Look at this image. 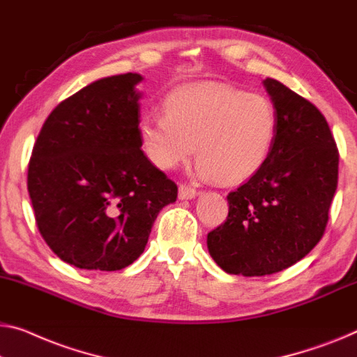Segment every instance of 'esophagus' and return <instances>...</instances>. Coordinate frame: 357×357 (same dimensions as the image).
<instances>
[{
    "label": "esophagus",
    "instance_id": "esophagus-1",
    "mask_svg": "<svg viewBox=\"0 0 357 357\" xmlns=\"http://www.w3.org/2000/svg\"><path fill=\"white\" fill-rule=\"evenodd\" d=\"M197 190L192 188V185H185V184H181L179 185V199L181 200H190V199H195L197 197Z\"/></svg>",
    "mask_w": 357,
    "mask_h": 357
}]
</instances>
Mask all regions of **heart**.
<instances>
[{"label": "heart", "instance_id": "1", "mask_svg": "<svg viewBox=\"0 0 357 357\" xmlns=\"http://www.w3.org/2000/svg\"><path fill=\"white\" fill-rule=\"evenodd\" d=\"M278 130V110L266 96L213 82L176 88L165 99V114L147 112L139 121L141 146L158 168L188 162L197 144V173L227 184L261 169Z\"/></svg>", "mask_w": 357, "mask_h": 357}]
</instances>
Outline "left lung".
<instances>
[{
    "instance_id": "obj_1",
    "label": "left lung",
    "mask_w": 357,
    "mask_h": 357,
    "mask_svg": "<svg viewBox=\"0 0 357 357\" xmlns=\"http://www.w3.org/2000/svg\"><path fill=\"white\" fill-rule=\"evenodd\" d=\"M264 88L279 116L271 155L229 192L225 225L208 232L211 258L227 274L268 275L317 245L338 184V149L319 109L278 79Z\"/></svg>"
}]
</instances>
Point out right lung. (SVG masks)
I'll list each match as a JSON object with an SVG mask.
<instances>
[{
    "label": "right lung",
    "mask_w": 357,
    "mask_h": 357,
    "mask_svg": "<svg viewBox=\"0 0 357 357\" xmlns=\"http://www.w3.org/2000/svg\"><path fill=\"white\" fill-rule=\"evenodd\" d=\"M139 73L100 78L62 100L29 163L41 237L62 261L89 271L135 263L178 185L141 151Z\"/></svg>",
    "instance_id": "add662e5"
}]
</instances>
